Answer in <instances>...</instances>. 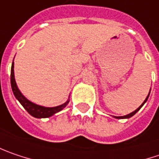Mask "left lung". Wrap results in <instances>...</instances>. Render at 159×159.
I'll use <instances>...</instances> for the list:
<instances>
[{
	"label": "left lung",
	"instance_id": "1",
	"mask_svg": "<svg viewBox=\"0 0 159 159\" xmlns=\"http://www.w3.org/2000/svg\"><path fill=\"white\" fill-rule=\"evenodd\" d=\"M148 95H149V93H148ZM148 95L147 96V98H146V100H145V101H144V102H143V103H142V104H141V105H140L139 107L138 108L137 110H135L134 111H132L131 113H129V114H128V115H125V116H120V117H116V116H115V118H117V119H128V118H130V117L133 116V115L135 114L136 112L138 111H139V109L142 107V106H143V104H144L145 102H147V100H148Z\"/></svg>",
	"mask_w": 159,
	"mask_h": 159
}]
</instances>
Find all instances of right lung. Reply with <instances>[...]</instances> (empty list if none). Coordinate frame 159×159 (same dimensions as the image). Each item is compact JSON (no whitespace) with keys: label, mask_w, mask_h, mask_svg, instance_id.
Segmentation results:
<instances>
[{"label":"right lung","mask_w":159,"mask_h":159,"mask_svg":"<svg viewBox=\"0 0 159 159\" xmlns=\"http://www.w3.org/2000/svg\"><path fill=\"white\" fill-rule=\"evenodd\" d=\"M13 66L14 64L12 63L11 65V89L12 92L14 93L15 97L19 100V102L21 103V105L25 108V110L33 117L35 118H48V117L52 116L53 114L60 111L61 110H63L66 107L69 101H67L66 102H65L64 104L57 106V107H43V106H39L37 105L35 103H33L31 102H30L28 99H26L23 95L21 94V93L20 92V90L17 87L16 82L14 79V70H13Z\"/></svg>","instance_id":"right-lung-1"}]
</instances>
